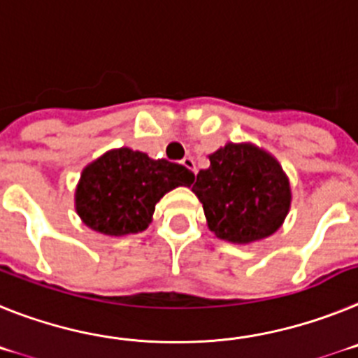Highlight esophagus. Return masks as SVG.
<instances>
[{
    "instance_id": "esophagus-1",
    "label": "esophagus",
    "mask_w": 358,
    "mask_h": 358,
    "mask_svg": "<svg viewBox=\"0 0 358 358\" xmlns=\"http://www.w3.org/2000/svg\"><path fill=\"white\" fill-rule=\"evenodd\" d=\"M182 166L187 167V169L192 171V173L196 171V166H194V158H192V157H185V158H183Z\"/></svg>"
}]
</instances>
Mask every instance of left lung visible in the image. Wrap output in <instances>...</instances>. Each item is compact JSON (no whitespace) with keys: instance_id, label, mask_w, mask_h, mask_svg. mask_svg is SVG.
Listing matches in <instances>:
<instances>
[{"instance_id":"8db88e82","label":"left lung","mask_w":358,"mask_h":358,"mask_svg":"<svg viewBox=\"0 0 358 358\" xmlns=\"http://www.w3.org/2000/svg\"><path fill=\"white\" fill-rule=\"evenodd\" d=\"M209 162L191 191L203 205L207 227L216 238L248 245L281 229L292 189L278 158L250 142H227L209 155Z\"/></svg>"}]
</instances>
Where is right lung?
Here are the masks:
<instances>
[{"mask_svg":"<svg viewBox=\"0 0 358 358\" xmlns=\"http://www.w3.org/2000/svg\"><path fill=\"white\" fill-rule=\"evenodd\" d=\"M187 167L164 158L153 160L129 148L110 149L80 173L76 213L92 231L104 236L136 234L148 229L155 205L166 192L191 187Z\"/></svg>","mask_w":358,"mask_h":358,"instance_id":"add662e5","label":"right lung"}]
</instances>
